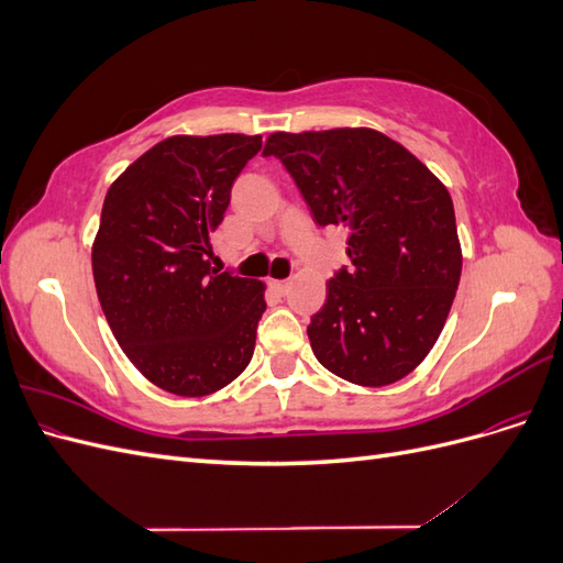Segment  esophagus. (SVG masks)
<instances>
[{"mask_svg":"<svg viewBox=\"0 0 563 563\" xmlns=\"http://www.w3.org/2000/svg\"><path fill=\"white\" fill-rule=\"evenodd\" d=\"M269 286L275 288V291H279V294H286V291H288V279H284V282H279V279H272V282H269Z\"/></svg>","mask_w":563,"mask_h":563,"instance_id":"1","label":"esophagus"}]
</instances>
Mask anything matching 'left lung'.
<instances>
[{"label": "left lung", "instance_id": "left-lung-1", "mask_svg": "<svg viewBox=\"0 0 563 563\" xmlns=\"http://www.w3.org/2000/svg\"><path fill=\"white\" fill-rule=\"evenodd\" d=\"M263 155L286 166L319 225L347 228L352 267L329 279L308 327L319 364L364 387L401 380L434 347L463 269L446 185L366 126L277 131Z\"/></svg>", "mask_w": 563, "mask_h": 563}]
</instances>
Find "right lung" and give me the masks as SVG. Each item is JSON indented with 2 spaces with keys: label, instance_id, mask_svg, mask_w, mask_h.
I'll list each match as a JSON object with an SVG mask.
<instances>
[{
  "label": "right lung",
  "instance_id": "add662e5",
  "mask_svg": "<svg viewBox=\"0 0 563 563\" xmlns=\"http://www.w3.org/2000/svg\"><path fill=\"white\" fill-rule=\"evenodd\" d=\"M261 135H172L106 195L91 249L100 308L119 347L172 395L203 397L249 366L265 284L211 267L232 183Z\"/></svg>",
  "mask_w": 563,
  "mask_h": 563
}]
</instances>
